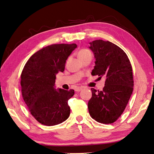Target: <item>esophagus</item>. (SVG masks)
Listing matches in <instances>:
<instances>
[{
    "mask_svg": "<svg viewBox=\"0 0 154 154\" xmlns=\"http://www.w3.org/2000/svg\"><path fill=\"white\" fill-rule=\"evenodd\" d=\"M83 90V88L82 87H77L76 89H75V91H77V92H79L80 91H82Z\"/></svg>",
    "mask_w": 154,
    "mask_h": 154,
    "instance_id": "34e87169",
    "label": "esophagus"
}]
</instances>
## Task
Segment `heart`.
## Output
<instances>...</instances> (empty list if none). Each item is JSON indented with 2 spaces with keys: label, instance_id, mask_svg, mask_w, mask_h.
<instances>
[{
  "label": "heart",
  "instance_id": "obj_1",
  "mask_svg": "<svg viewBox=\"0 0 154 154\" xmlns=\"http://www.w3.org/2000/svg\"><path fill=\"white\" fill-rule=\"evenodd\" d=\"M88 53H91V52L88 49H81L79 52L78 53V57H83L84 55H86V54H88Z\"/></svg>",
  "mask_w": 154,
  "mask_h": 154
}]
</instances>
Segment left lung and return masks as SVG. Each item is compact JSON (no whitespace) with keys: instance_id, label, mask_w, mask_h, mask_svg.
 <instances>
[{"instance_id":"8db88e82","label":"left lung","mask_w":154,"mask_h":154,"mask_svg":"<svg viewBox=\"0 0 154 154\" xmlns=\"http://www.w3.org/2000/svg\"><path fill=\"white\" fill-rule=\"evenodd\" d=\"M89 48L95 59L91 75L105 78L103 90L91 89L89 113L98 122L111 124L123 112L132 95L134 81L131 64L124 51L109 41H94Z\"/></svg>"}]
</instances>
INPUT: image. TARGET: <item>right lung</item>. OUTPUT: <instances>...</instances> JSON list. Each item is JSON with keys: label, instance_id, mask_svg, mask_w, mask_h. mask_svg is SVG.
<instances>
[{"label": "right lung", "instance_id": "right-lung-1", "mask_svg": "<svg viewBox=\"0 0 154 154\" xmlns=\"http://www.w3.org/2000/svg\"><path fill=\"white\" fill-rule=\"evenodd\" d=\"M77 47L72 44H54L29 58L21 74L23 101L34 118L42 125L54 126L68 118V101L74 91L55 88L56 75L64 72L67 59Z\"/></svg>", "mask_w": 154, "mask_h": 154}]
</instances>
